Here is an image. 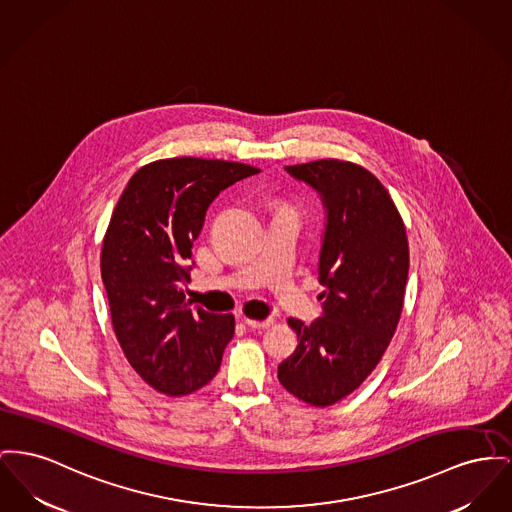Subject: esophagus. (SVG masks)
Returning a JSON list of instances; mask_svg holds the SVG:
<instances>
[{
	"label": "esophagus",
	"instance_id": "34e87169",
	"mask_svg": "<svg viewBox=\"0 0 512 512\" xmlns=\"http://www.w3.org/2000/svg\"><path fill=\"white\" fill-rule=\"evenodd\" d=\"M245 325L251 327V329H259V331H261V329H269V327H271L272 319L257 321V319H249V317H247V319H245Z\"/></svg>",
	"mask_w": 512,
	"mask_h": 512
}]
</instances>
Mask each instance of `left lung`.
I'll list each match as a JSON object with an SVG mask.
<instances>
[{
    "mask_svg": "<svg viewBox=\"0 0 512 512\" xmlns=\"http://www.w3.org/2000/svg\"><path fill=\"white\" fill-rule=\"evenodd\" d=\"M286 170L323 197L319 276L327 290L317 323L288 319L298 348L278 365V381L325 408L356 391L391 344L404 305L408 238L387 187L360 164L323 158Z\"/></svg>",
    "mask_w": 512,
    "mask_h": 512,
    "instance_id": "obj_1",
    "label": "left lung"
}]
</instances>
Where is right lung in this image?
<instances>
[{"label": "right lung", "mask_w": 512, "mask_h": 512, "mask_svg": "<svg viewBox=\"0 0 512 512\" xmlns=\"http://www.w3.org/2000/svg\"><path fill=\"white\" fill-rule=\"evenodd\" d=\"M257 172L230 160H154L131 176L112 212L100 253L112 327L154 391L185 396L220 369L236 319L185 303L191 247L214 197Z\"/></svg>", "instance_id": "right-lung-1"}]
</instances>
